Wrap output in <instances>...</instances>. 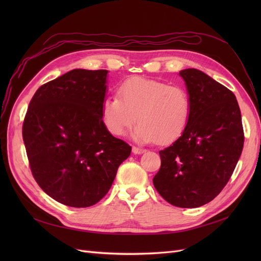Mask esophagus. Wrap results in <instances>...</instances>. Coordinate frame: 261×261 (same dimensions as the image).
<instances>
[{
  "mask_svg": "<svg viewBox=\"0 0 261 261\" xmlns=\"http://www.w3.org/2000/svg\"><path fill=\"white\" fill-rule=\"evenodd\" d=\"M144 152H146L145 149L137 148V147H133V153H135V154H141V153H144Z\"/></svg>",
  "mask_w": 261,
  "mask_h": 261,
  "instance_id": "esophagus-1",
  "label": "esophagus"
}]
</instances>
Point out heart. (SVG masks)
<instances>
[{"label": "heart", "mask_w": 261, "mask_h": 261, "mask_svg": "<svg viewBox=\"0 0 261 261\" xmlns=\"http://www.w3.org/2000/svg\"><path fill=\"white\" fill-rule=\"evenodd\" d=\"M192 102L180 86L133 77L118 88V96L107 97L101 106L106 129L123 136L138 120L133 138L138 143L167 145L184 133L191 115Z\"/></svg>", "instance_id": "1"}]
</instances>
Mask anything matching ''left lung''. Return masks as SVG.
<instances>
[{
    "label": "left lung",
    "mask_w": 261,
    "mask_h": 261,
    "mask_svg": "<svg viewBox=\"0 0 261 261\" xmlns=\"http://www.w3.org/2000/svg\"><path fill=\"white\" fill-rule=\"evenodd\" d=\"M192 109L184 133L159 152L153 185L179 208L203 206L222 191L244 146L241 110L234 93L196 68L179 72Z\"/></svg>",
    "instance_id": "1"
}]
</instances>
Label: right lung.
<instances>
[{
    "instance_id": "add662e5",
    "label": "right lung",
    "mask_w": 261,
    "mask_h": 261,
    "mask_svg": "<svg viewBox=\"0 0 261 261\" xmlns=\"http://www.w3.org/2000/svg\"><path fill=\"white\" fill-rule=\"evenodd\" d=\"M108 73L76 68L42 85L23 121L22 139L35 179L68 207H90L103 198L132 151L102 122Z\"/></svg>"
}]
</instances>
